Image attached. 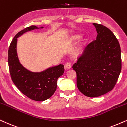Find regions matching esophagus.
Instances as JSON below:
<instances>
[{
	"label": "esophagus",
	"instance_id": "esophagus-1",
	"mask_svg": "<svg viewBox=\"0 0 127 127\" xmlns=\"http://www.w3.org/2000/svg\"><path fill=\"white\" fill-rule=\"evenodd\" d=\"M65 69H70L71 68V62H67L64 65Z\"/></svg>",
	"mask_w": 127,
	"mask_h": 127
}]
</instances>
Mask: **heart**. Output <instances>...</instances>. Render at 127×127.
Segmentation results:
<instances>
[{
    "mask_svg": "<svg viewBox=\"0 0 127 127\" xmlns=\"http://www.w3.org/2000/svg\"><path fill=\"white\" fill-rule=\"evenodd\" d=\"M80 37V36H78V35H77L76 36H75V38H79Z\"/></svg>",
    "mask_w": 127,
    "mask_h": 127,
    "instance_id": "heart-1",
    "label": "heart"
}]
</instances>
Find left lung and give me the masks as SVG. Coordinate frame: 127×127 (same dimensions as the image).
I'll list each match as a JSON object with an SVG mask.
<instances>
[{
    "label": "left lung",
    "mask_w": 127,
    "mask_h": 127,
    "mask_svg": "<svg viewBox=\"0 0 127 127\" xmlns=\"http://www.w3.org/2000/svg\"><path fill=\"white\" fill-rule=\"evenodd\" d=\"M97 38L89 43L73 65L77 86L84 95L97 97L112 90L121 70V49L116 37L102 25L93 23Z\"/></svg>",
    "instance_id": "8db88e82"
}]
</instances>
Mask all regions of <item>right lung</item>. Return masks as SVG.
<instances>
[{
    "label": "right lung",
    "instance_id": "right-lung-1",
    "mask_svg": "<svg viewBox=\"0 0 127 127\" xmlns=\"http://www.w3.org/2000/svg\"><path fill=\"white\" fill-rule=\"evenodd\" d=\"M38 28L31 26L14 36L8 51V63L13 82L24 95L37 101H43L53 95L57 88V79L64 72V65L49 67L41 72H32L22 65L17 53V38L26 32Z\"/></svg>",
    "mask_w": 127,
    "mask_h": 127
}]
</instances>
